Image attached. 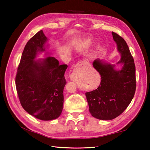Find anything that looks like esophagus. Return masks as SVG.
<instances>
[{
    "mask_svg": "<svg viewBox=\"0 0 150 150\" xmlns=\"http://www.w3.org/2000/svg\"><path fill=\"white\" fill-rule=\"evenodd\" d=\"M88 65V63L86 61H79L77 63L76 67H85Z\"/></svg>",
    "mask_w": 150,
    "mask_h": 150,
    "instance_id": "obj_1",
    "label": "esophagus"
}]
</instances>
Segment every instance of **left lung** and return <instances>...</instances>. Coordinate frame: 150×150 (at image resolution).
<instances>
[{"label":"left lung","instance_id":"obj_1","mask_svg":"<svg viewBox=\"0 0 150 150\" xmlns=\"http://www.w3.org/2000/svg\"><path fill=\"white\" fill-rule=\"evenodd\" d=\"M121 59L117 65L120 70L100 59L93 62V67L101 75V83L97 89L86 92L89 112L100 120H112L124 112L134 98L136 88L134 60L125 40L112 32Z\"/></svg>","mask_w":150,"mask_h":150}]
</instances>
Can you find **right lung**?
Returning a JSON list of instances; mask_svg holds the SVG:
<instances>
[{
    "label": "right lung",
    "mask_w": 150,
    "mask_h": 150,
    "mask_svg": "<svg viewBox=\"0 0 150 150\" xmlns=\"http://www.w3.org/2000/svg\"><path fill=\"white\" fill-rule=\"evenodd\" d=\"M48 38L42 30L26 44L15 78L21 104L28 114L42 121H51L61 115L64 88L67 82V65H59L53 56L36 59L38 54H48Z\"/></svg>",
    "instance_id": "obj_1"
}]
</instances>
